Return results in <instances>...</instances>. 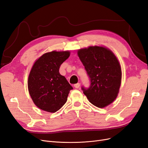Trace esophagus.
<instances>
[{"mask_svg":"<svg viewBox=\"0 0 148 148\" xmlns=\"http://www.w3.org/2000/svg\"><path fill=\"white\" fill-rule=\"evenodd\" d=\"M80 84H79V83H77V84H74V87L75 88H79V87H80Z\"/></svg>","mask_w":148,"mask_h":148,"instance_id":"obj_1","label":"esophagus"}]
</instances>
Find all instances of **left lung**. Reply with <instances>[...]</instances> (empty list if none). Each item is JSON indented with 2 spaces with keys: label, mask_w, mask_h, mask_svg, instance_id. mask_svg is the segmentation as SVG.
I'll return each instance as SVG.
<instances>
[{
  "label": "left lung",
  "mask_w": 148,
  "mask_h": 148,
  "mask_svg": "<svg viewBox=\"0 0 148 148\" xmlns=\"http://www.w3.org/2000/svg\"><path fill=\"white\" fill-rule=\"evenodd\" d=\"M77 54L90 80L88 88L82 87L84 95L94 106H107L117 98L121 84L117 58L110 50L99 46L80 49Z\"/></svg>",
  "instance_id": "8db88e82"
}]
</instances>
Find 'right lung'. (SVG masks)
<instances>
[{
  "label": "right lung",
  "mask_w": 148,
  "mask_h": 148,
  "mask_svg": "<svg viewBox=\"0 0 148 148\" xmlns=\"http://www.w3.org/2000/svg\"><path fill=\"white\" fill-rule=\"evenodd\" d=\"M69 55V51L48 52L37 60L32 66L28 77V90L36 106L43 111H58L73 89L59 73L61 64Z\"/></svg>",
  "instance_id": "add662e5"
}]
</instances>
